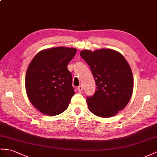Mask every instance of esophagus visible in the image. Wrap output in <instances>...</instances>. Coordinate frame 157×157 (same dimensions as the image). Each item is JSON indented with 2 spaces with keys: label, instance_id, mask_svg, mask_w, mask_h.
Listing matches in <instances>:
<instances>
[{
  "label": "esophagus",
  "instance_id": "esophagus-1",
  "mask_svg": "<svg viewBox=\"0 0 157 157\" xmlns=\"http://www.w3.org/2000/svg\"><path fill=\"white\" fill-rule=\"evenodd\" d=\"M77 90H78V91H79V92L82 91H83V86L82 85L78 86V88H77Z\"/></svg>",
  "mask_w": 157,
  "mask_h": 157
}]
</instances>
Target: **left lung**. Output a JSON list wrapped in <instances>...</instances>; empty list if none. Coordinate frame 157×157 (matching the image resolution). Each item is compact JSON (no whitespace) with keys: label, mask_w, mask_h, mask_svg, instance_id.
Here are the masks:
<instances>
[{"label":"left lung","mask_w":157,"mask_h":157,"mask_svg":"<svg viewBox=\"0 0 157 157\" xmlns=\"http://www.w3.org/2000/svg\"><path fill=\"white\" fill-rule=\"evenodd\" d=\"M80 56L90 67L97 86L95 94L86 99L90 111L101 117L114 116L126 107L133 90L128 62L121 54L111 49L85 50Z\"/></svg>","instance_id":"obj_1"}]
</instances>
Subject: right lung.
<instances>
[{
  "label": "right lung",
  "instance_id": "add662e5",
  "mask_svg": "<svg viewBox=\"0 0 157 157\" xmlns=\"http://www.w3.org/2000/svg\"><path fill=\"white\" fill-rule=\"evenodd\" d=\"M75 48L57 47L40 52L32 60L26 74L28 97L35 108L47 115L63 113L75 94L67 65Z\"/></svg>",
  "mask_w": 157,
  "mask_h": 157
}]
</instances>
